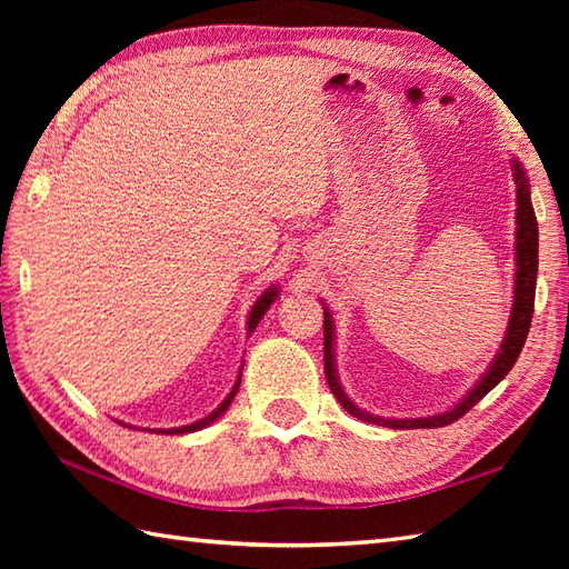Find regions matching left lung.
<instances>
[{
    "mask_svg": "<svg viewBox=\"0 0 569 569\" xmlns=\"http://www.w3.org/2000/svg\"><path fill=\"white\" fill-rule=\"evenodd\" d=\"M513 180H516V286H513V308L509 318V328H506V337L501 342L499 355L493 357L491 367L487 369L485 377H481L475 389L459 401L455 408L445 410L438 416L428 418H381L371 416L367 410L357 408L349 401L347 393L342 391L340 379H337L335 369V322L330 310L325 308V377H328L330 391L335 393L337 401L342 403L349 416H355L365 422H377L383 428L393 430H413V428H442L450 426V422L462 418L471 406H477L481 398H485L493 386H497L506 373L511 371L516 365L518 355L526 345V337L530 330V320H533V300H536V278H538V222L533 212V202H530V188L528 178L521 163L513 161Z\"/></svg>",
    "mask_w": 569,
    "mask_h": 569,
    "instance_id": "8db88e82",
    "label": "left lung"
}]
</instances>
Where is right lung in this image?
Wrapping results in <instances>:
<instances>
[{"label": "right lung", "mask_w": 569, "mask_h": 569, "mask_svg": "<svg viewBox=\"0 0 569 569\" xmlns=\"http://www.w3.org/2000/svg\"><path fill=\"white\" fill-rule=\"evenodd\" d=\"M278 298V288L276 286H271V288H266V291L259 296V300L257 303H253V308H251V312H249V335L257 330V325H259V320L266 316V310L271 308V303L273 300ZM239 381H241V373L237 377V383L232 386V391H229V396L224 398V401L220 403V408H214L210 416H204L202 420H198V422H192V426H183V428H168V430H159L161 435H183V432H196V430H202V428H208L210 422H214L217 418H220L224 410L229 408V403H232V398L237 396V391H239Z\"/></svg>", "instance_id": "obj_1"}]
</instances>
